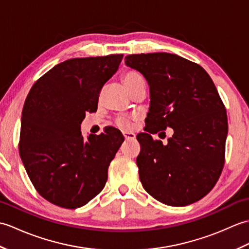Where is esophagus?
I'll return each mask as SVG.
<instances>
[{"label": "esophagus", "instance_id": "1", "mask_svg": "<svg viewBox=\"0 0 249 249\" xmlns=\"http://www.w3.org/2000/svg\"><path fill=\"white\" fill-rule=\"evenodd\" d=\"M123 136L126 140H133L136 138V135L134 133H123Z\"/></svg>", "mask_w": 249, "mask_h": 249}]
</instances>
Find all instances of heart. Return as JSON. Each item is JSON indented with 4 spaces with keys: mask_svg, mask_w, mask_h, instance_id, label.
Here are the masks:
<instances>
[{
    "mask_svg": "<svg viewBox=\"0 0 249 249\" xmlns=\"http://www.w3.org/2000/svg\"><path fill=\"white\" fill-rule=\"evenodd\" d=\"M122 79H123L124 86L126 89H127V91L129 93L133 92L137 88L144 86L143 78H142L140 73L136 71H125L123 73ZM133 124H134V120L131 118H128V116H121V118L116 120V125H118L120 128L125 129V130H128L133 127Z\"/></svg>",
    "mask_w": 249,
    "mask_h": 249,
    "instance_id": "heart-1",
    "label": "heart"
}]
</instances>
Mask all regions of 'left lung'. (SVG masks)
<instances>
[{"mask_svg": "<svg viewBox=\"0 0 249 249\" xmlns=\"http://www.w3.org/2000/svg\"><path fill=\"white\" fill-rule=\"evenodd\" d=\"M125 64L150 87L147 127L137 136L142 186L167 205L202 199L223 171L228 134L225 106L212 79L200 65L166 52L130 54ZM169 127L174 136L166 146L152 140L151 133Z\"/></svg>", "mask_w": 249, "mask_h": 249, "instance_id": "left-lung-1", "label": "left lung"}]
</instances>
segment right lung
<instances>
[{"instance_id":"obj_1","label":"right lung","mask_w":249,"mask_h":249,"mask_svg":"<svg viewBox=\"0 0 249 249\" xmlns=\"http://www.w3.org/2000/svg\"><path fill=\"white\" fill-rule=\"evenodd\" d=\"M123 54L77 57L55 65L30 89L21 116L19 153L41 197L65 209H77L97 196L108 167L123 143L114 127L82 137L87 112L97 110L104 84Z\"/></svg>"}]
</instances>
